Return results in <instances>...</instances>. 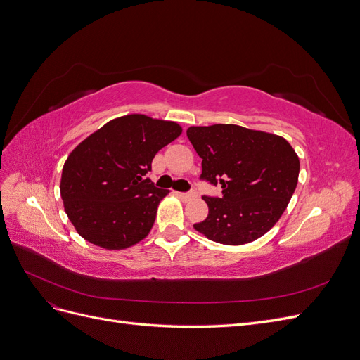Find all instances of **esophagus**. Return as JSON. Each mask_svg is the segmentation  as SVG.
Returning <instances> with one entry per match:
<instances>
[{"label":"esophagus","instance_id":"obj_1","mask_svg":"<svg viewBox=\"0 0 360 360\" xmlns=\"http://www.w3.org/2000/svg\"><path fill=\"white\" fill-rule=\"evenodd\" d=\"M177 195H179V197H180L181 200H184V201H189V200L197 198V193H195L193 191H192V192H179Z\"/></svg>","mask_w":360,"mask_h":360}]
</instances>
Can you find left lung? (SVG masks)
<instances>
[{"mask_svg": "<svg viewBox=\"0 0 360 360\" xmlns=\"http://www.w3.org/2000/svg\"><path fill=\"white\" fill-rule=\"evenodd\" d=\"M186 135L202 159L200 179L221 184L222 197H202L209 214L193 228L222 245L257 240L287 209L300 162L282 136L237 124L192 126Z\"/></svg>", "mask_w": 360, "mask_h": 360, "instance_id": "8db88e82", "label": "left lung"}]
</instances>
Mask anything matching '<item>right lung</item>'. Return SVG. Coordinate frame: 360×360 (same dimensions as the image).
Here are the masks:
<instances>
[{
    "mask_svg": "<svg viewBox=\"0 0 360 360\" xmlns=\"http://www.w3.org/2000/svg\"><path fill=\"white\" fill-rule=\"evenodd\" d=\"M180 134L174 122L130 114L108 122L72 151L60 191L81 237L105 249H126L147 237L169 191L146 174L158 151Z\"/></svg>",
    "mask_w": 360,
    "mask_h": 360,
    "instance_id": "1",
    "label": "right lung"
}]
</instances>
